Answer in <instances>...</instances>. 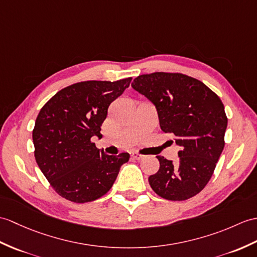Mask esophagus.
<instances>
[{"mask_svg":"<svg viewBox=\"0 0 257 257\" xmlns=\"http://www.w3.org/2000/svg\"><path fill=\"white\" fill-rule=\"evenodd\" d=\"M131 157H133V159L138 160V161H140V160H142L143 158H145V156H143V154H140L138 152H133V153H131Z\"/></svg>","mask_w":257,"mask_h":257,"instance_id":"esophagus-1","label":"esophagus"}]
</instances>
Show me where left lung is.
Wrapping results in <instances>:
<instances>
[{"label": "left lung", "mask_w": 257, "mask_h": 257, "mask_svg": "<svg viewBox=\"0 0 257 257\" xmlns=\"http://www.w3.org/2000/svg\"><path fill=\"white\" fill-rule=\"evenodd\" d=\"M131 86L152 101L161 129L181 147L176 165L157 157L160 169L149 177L151 188L168 200L192 198L210 181L224 148L228 118L221 99L201 81L182 73L142 74Z\"/></svg>", "instance_id": "left-lung-1"}]
</instances>
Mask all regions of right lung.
<instances>
[{"label": "right lung", "instance_id": "1", "mask_svg": "<svg viewBox=\"0 0 257 257\" xmlns=\"http://www.w3.org/2000/svg\"><path fill=\"white\" fill-rule=\"evenodd\" d=\"M131 77L115 82L85 81L62 88L47 101L33 130L35 159L56 193L83 204L100 198L115 183L130 156H108L92 142L111 101Z\"/></svg>", "mask_w": 257, "mask_h": 257}]
</instances>
